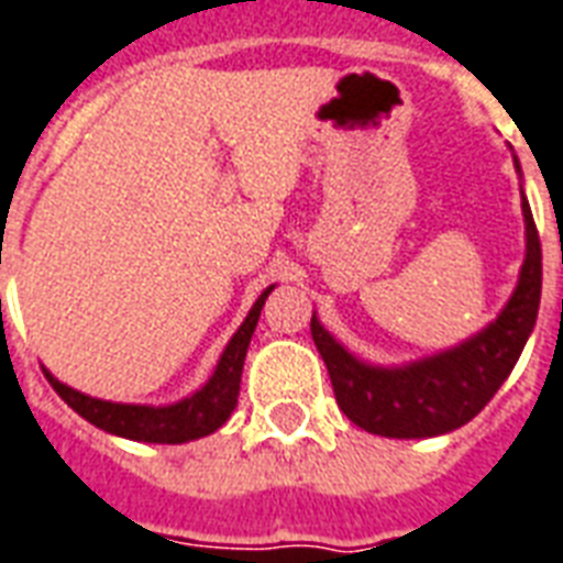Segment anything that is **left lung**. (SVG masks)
<instances>
[{"label": "left lung", "mask_w": 563, "mask_h": 563, "mask_svg": "<svg viewBox=\"0 0 563 563\" xmlns=\"http://www.w3.org/2000/svg\"><path fill=\"white\" fill-rule=\"evenodd\" d=\"M519 169V166H516ZM526 214V262L510 301L495 322L465 343L439 355L402 366H373L357 361L310 319L313 343L334 385L336 406L352 423L387 439H432L460 430L495 397L510 376L528 336L534 331L543 286V253L531 208L522 194Z\"/></svg>", "instance_id": "1"}]
</instances>
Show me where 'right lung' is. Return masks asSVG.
Returning a JSON list of instances; mask_svg holds the SVG:
<instances>
[{"label":"right lung","mask_w":563,"mask_h":563,"mask_svg":"<svg viewBox=\"0 0 563 563\" xmlns=\"http://www.w3.org/2000/svg\"><path fill=\"white\" fill-rule=\"evenodd\" d=\"M271 289L274 286H268L256 298V303L250 307L247 319L232 334V340L223 349V355H220L218 366H214V373H211L206 385L199 387L197 394L173 402V406H131V402L95 399L89 394H80L74 387L62 385L49 369H44V376L49 378L53 390L80 418L95 423L98 430L112 432V435H122V439L131 441H152V444H181V441L211 435V432L227 423L229 415L239 406L241 369H244V357H247L250 336L256 331V322H260V313Z\"/></svg>","instance_id":"obj_1"}]
</instances>
